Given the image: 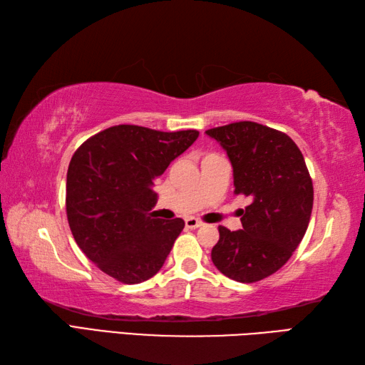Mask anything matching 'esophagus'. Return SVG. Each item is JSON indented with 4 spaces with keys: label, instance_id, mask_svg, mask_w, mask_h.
I'll return each mask as SVG.
<instances>
[{
    "label": "esophagus",
    "instance_id": "34e87169",
    "mask_svg": "<svg viewBox=\"0 0 365 365\" xmlns=\"http://www.w3.org/2000/svg\"><path fill=\"white\" fill-rule=\"evenodd\" d=\"M185 226H187L188 229H197L202 226V221H199L196 218H187L185 220Z\"/></svg>",
    "mask_w": 365,
    "mask_h": 365
}]
</instances>
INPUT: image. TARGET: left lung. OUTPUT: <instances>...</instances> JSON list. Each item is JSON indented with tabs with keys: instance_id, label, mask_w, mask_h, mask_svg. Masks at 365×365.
<instances>
[{
	"instance_id": "1",
	"label": "left lung",
	"mask_w": 365,
	"mask_h": 365,
	"mask_svg": "<svg viewBox=\"0 0 365 365\" xmlns=\"http://www.w3.org/2000/svg\"><path fill=\"white\" fill-rule=\"evenodd\" d=\"M205 133L229 155L235 195L251 200L242 210V230L218 227L212 260L237 282L262 281L289 262L307 230L314 187L304 157L290 136L257 122H234Z\"/></svg>"
}]
</instances>
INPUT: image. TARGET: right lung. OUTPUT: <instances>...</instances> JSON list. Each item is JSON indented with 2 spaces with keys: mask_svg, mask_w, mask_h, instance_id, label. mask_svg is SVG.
<instances>
[{
  "mask_svg": "<svg viewBox=\"0 0 365 365\" xmlns=\"http://www.w3.org/2000/svg\"><path fill=\"white\" fill-rule=\"evenodd\" d=\"M197 136V130L114 125L73 153L66 187L68 226L86 257L115 281H147L173 250L185 221H163L150 212L157 202L152 185Z\"/></svg>",
  "mask_w": 365,
  "mask_h": 365,
  "instance_id": "obj_1",
  "label": "right lung"
}]
</instances>
